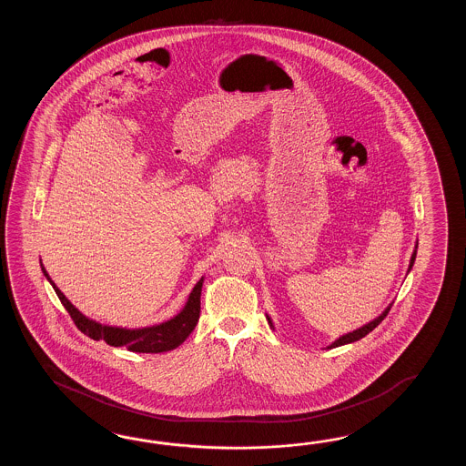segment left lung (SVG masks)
<instances>
[{
	"label": "left lung",
	"mask_w": 466,
	"mask_h": 466,
	"mask_svg": "<svg viewBox=\"0 0 466 466\" xmlns=\"http://www.w3.org/2000/svg\"><path fill=\"white\" fill-rule=\"evenodd\" d=\"M415 258H416V249L413 251V255H411V261H410V268H408V271L411 269V267H413V263H415ZM390 309H391V305L380 315V317L377 318V319H373V321H370L368 325H365V327L358 328V329H355L353 333H348V335H343L341 338H338L337 341L335 343H331L329 347L328 348H337L341 347V345H347V343H353V341H358V339H361L363 337H367L368 333L370 331H373L375 328L387 318L388 313H390ZM268 323L271 325V319L268 318Z\"/></svg>",
	"instance_id": "8db88e82"
}]
</instances>
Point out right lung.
<instances>
[{
    "mask_svg": "<svg viewBox=\"0 0 466 466\" xmlns=\"http://www.w3.org/2000/svg\"><path fill=\"white\" fill-rule=\"evenodd\" d=\"M41 269H43L45 277L50 279L63 307L66 308V311L70 313L71 319L75 321L79 331L96 341L105 339L111 347H125L135 353H163V351H169V350L179 347L198 323L199 297H201L203 279H199L198 283L195 285L191 295H189L187 307L183 308V311L173 319H169L167 323H161L158 327L125 329V328L103 327L96 321L83 317L78 309L65 298L60 289L55 287V283L51 281L45 268H41Z\"/></svg>",
    "mask_w": 466,
    "mask_h": 466,
    "instance_id": "add662e5",
    "label": "right lung"
}]
</instances>
